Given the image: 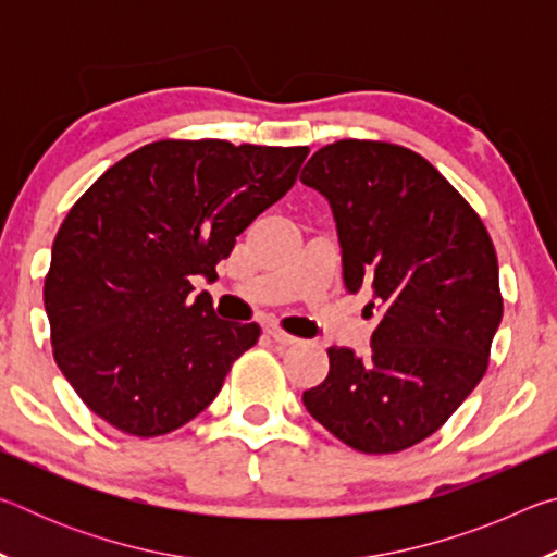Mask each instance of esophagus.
Masks as SVG:
<instances>
[{"label": "esophagus", "mask_w": 557, "mask_h": 557, "mask_svg": "<svg viewBox=\"0 0 557 557\" xmlns=\"http://www.w3.org/2000/svg\"><path fill=\"white\" fill-rule=\"evenodd\" d=\"M265 332H268V336L272 338V342H277V344H282V346H292V344L299 342L297 336L287 334L285 329H282L280 324H275V322H268V324H265Z\"/></svg>", "instance_id": "34e87169"}]
</instances>
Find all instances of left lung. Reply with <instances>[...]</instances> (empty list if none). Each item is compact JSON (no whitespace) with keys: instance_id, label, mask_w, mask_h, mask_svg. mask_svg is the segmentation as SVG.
Instances as JSON below:
<instances>
[{"instance_id":"8db88e82","label":"left lung","mask_w":557,"mask_h":557,"mask_svg":"<svg viewBox=\"0 0 557 557\" xmlns=\"http://www.w3.org/2000/svg\"><path fill=\"white\" fill-rule=\"evenodd\" d=\"M301 182L332 203L344 287L373 292L369 356L326 348V379L301 395L312 418L363 455L418 445L488 369L504 317L498 260L465 196L408 147L338 139Z\"/></svg>"}]
</instances>
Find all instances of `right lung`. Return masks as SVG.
<instances>
[{"instance_id": "obj_1", "label": "right lung", "mask_w": 557, "mask_h": 557, "mask_svg": "<svg viewBox=\"0 0 557 557\" xmlns=\"http://www.w3.org/2000/svg\"><path fill=\"white\" fill-rule=\"evenodd\" d=\"M309 147L159 139L120 159L55 233L44 305L53 358L88 408L159 437L206 410L256 322H225L191 277L285 196Z\"/></svg>"}]
</instances>
